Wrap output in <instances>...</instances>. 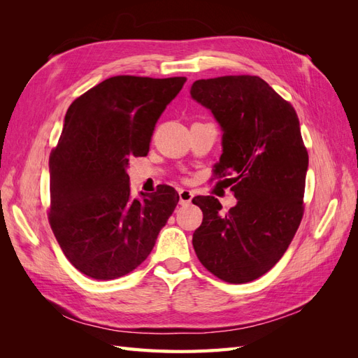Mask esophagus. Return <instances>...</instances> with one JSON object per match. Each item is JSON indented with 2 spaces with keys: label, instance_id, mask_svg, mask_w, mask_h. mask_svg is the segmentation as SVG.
Segmentation results:
<instances>
[{
  "label": "esophagus",
  "instance_id": "obj_1",
  "mask_svg": "<svg viewBox=\"0 0 358 358\" xmlns=\"http://www.w3.org/2000/svg\"><path fill=\"white\" fill-rule=\"evenodd\" d=\"M192 199H194L192 191L185 189V188H180V189H179V203H180L182 206L189 204V203L192 201Z\"/></svg>",
  "mask_w": 358,
  "mask_h": 358
}]
</instances>
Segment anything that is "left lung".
I'll use <instances>...</instances> for the list:
<instances>
[{
  "label": "left lung",
  "mask_w": 358,
  "mask_h": 358,
  "mask_svg": "<svg viewBox=\"0 0 358 358\" xmlns=\"http://www.w3.org/2000/svg\"><path fill=\"white\" fill-rule=\"evenodd\" d=\"M191 99L209 109L222 131L218 175H233L237 203L196 197L203 222L192 234L200 263L230 284L268 272L287 251L303 216L309 158L296 110L257 76L196 80Z\"/></svg>",
  "instance_id": "left-lung-1"
}]
</instances>
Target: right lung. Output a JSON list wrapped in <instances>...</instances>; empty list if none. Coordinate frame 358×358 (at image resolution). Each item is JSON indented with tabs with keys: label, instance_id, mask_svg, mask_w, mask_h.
Segmentation results:
<instances>
[{
	"label": "right lung",
	"instance_id": "right-lung-1",
	"mask_svg": "<svg viewBox=\"0 0 358 358\" xmlns=\"http://www.w3.org/2000/svg\"><path fill=\"white\" fill-rule=\"evenodd\" d=\"M185 78L115 76L74 100L49 159V222L70 263L94 279L142 264L179 201L161 185L131 197L129 158L149 152L155 124Z\"/></svg>",
	"mask_w": 358,
	"mask_h": 358
}]
</instances>
